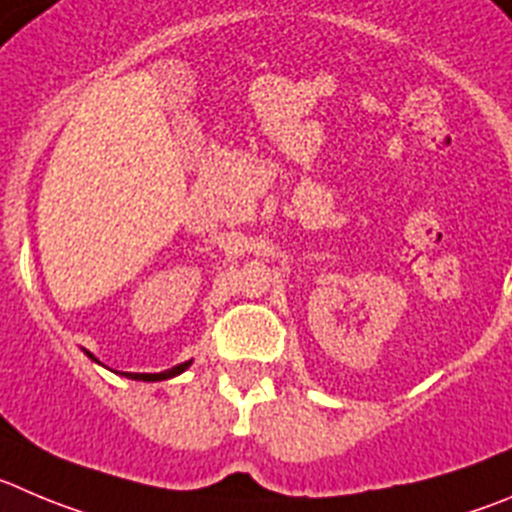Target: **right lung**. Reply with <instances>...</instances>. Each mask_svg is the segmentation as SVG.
I'll return each instance as SVG.
<instances>
[{"instance_id":"right-lung-1","label":"right lung","mask_w":512,"mask_h":512,"mask_svg":"<svg viewBox=\"0 0 512 512\" xmlns=\"http://www.w3.org/2000/svg\"><path fill=\"white\" fill-rule=\"evenodd\" d=\"M88 356L93 358V361H98L93 353H88ZM189 366H191V361H184V364L174 366V369H169V371H161V374H123V376H128V379H136V381H164V379H171V376H179L181 371H186Z\"/></svg>"}]
</instances>
